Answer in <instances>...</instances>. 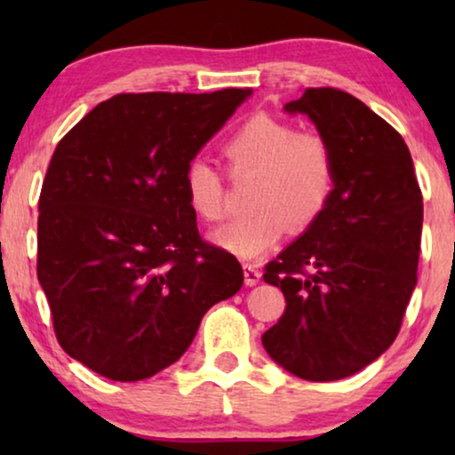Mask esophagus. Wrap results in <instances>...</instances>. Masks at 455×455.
Here are the masks:
<instances>
[{"instance_id": "esophagus-1", "label": "esophagus", "mask_w": 455, "mask_h": 455, "mask_svg": "<svg viewBox=\"0 0 455 455\" xmlns=\"http://www.w3.org/2000/svg\"><path fill=\"white\" fill-rule=\"evenodd\" d=\"M260 275H263V273H260L259 265L244 263V282H246V285H257L260 282Z\"/></svg>"}]
</instances>
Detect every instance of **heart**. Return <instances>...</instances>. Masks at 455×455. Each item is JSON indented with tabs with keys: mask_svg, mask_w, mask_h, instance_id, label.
I'll return each instance as SVG.
<instances>
[{
	"mask_svg": "<svg viewBox=\"0 0 455 455\" xmlns=\"http://www.w3.org/2000/svg\"><path fill=\"white\" fill-rule=\"evenodd\" d=\"M229 178H257L254 213L213 232V242L240 259H259L275 248L288 229H304L319 220L335 188V159L325 136L296 132L288 122L252 116L223 142ZM186 201L204 221L226 215V184L204 161L184 172Z\"/></svg>",
	"mask_w": 455,
	"mask_h": 455,
	"instance_id": "b5f03b06",
	"label": "heart"
}]
</instances>
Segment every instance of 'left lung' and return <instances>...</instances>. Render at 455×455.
Here are the masks:
<instances>
[{"mask_svg": "<svg viewBox=\"0 0 455 455\" xmlns=\"http://www.w3.org/2000/svg\"><path fill=\"white\" fill-rule=\"evenodd\" d=\"M285 111L307 114L327 139L335 188L319 220L265 265L285 310L263 346L291 375L338 381L400 333L419 279L422 192L402 134L350 92L307 89Z\"/></svg>", "mask_w": 455, "mask_h": 455, "instance_id": "8db88e82", "label": "left lung"}]
</instances>
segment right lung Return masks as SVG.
I'll use <instances>...</instances> for the list:
<instances>
[{"instance_id": "add662e5", "label": "right lung", "mask_w": 455, "mask_h": 455, "mask_svg": "<svg viewBox=\"0 0 455 455\" xmlns=\"http://www.w3.org/2000/svg\"><path fill=\"white\" fill-rule=\"evenodd\" d=\"M251 92H122L55 147L39 196L36 277L60 346L91 371L153 377L244 283L238 259L198 234L184 172Z\"/></svg>"}]
</instances>
